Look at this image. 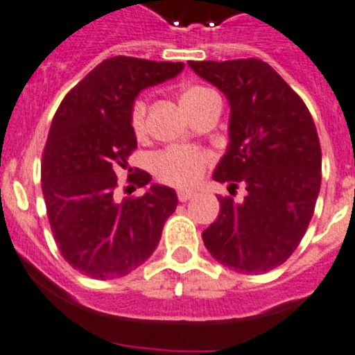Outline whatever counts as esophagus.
Listing matches in <instances>:
<instances>
[{
    "label": "esophagus",
    "mask_w": 355,
    "mask_h": 355,
    "mask_svg": "<svg viewBox=\"0 0 355 355\" xmlns=\"http://www.w3.org/2000/svg\"><path fill=\"white\" fill-rule=\"evenodd\" d=\"M178 200L180 201H187V200H193L194 196H196V193H193V191H185V189H178Z\"/></svg>",
    "instance_id": "obj_1"
}]
</instances>
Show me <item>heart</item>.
<instances>
[{
    "label": "heart",
    "mask_w": 355,
    "mask_h": 355,
    "mask_svg": "<svg viewBox=\"0 0 355 355\" xmlns=\"http://www.w3.org/2000/svg\"><path fill=\"white\" fill-rule=\"evenodd\" d=\"M212 94L207 90L205 86H185L180 94L182 106L187 111L193 110L198 102L203 97ZM146 101L143 97H138L132 102L130 107V127L132 132L141 138L146 132ZM210 157L196 148H182V146H171L166 148L152 159V168L154 173L157 175L159 180L166 184L178 185V187H191L198 184L200 178L205 173V168L209 164Z\"/></svg>",
    "instance_id": "1"
}]
</instances>
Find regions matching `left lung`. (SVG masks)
<instances>
[{"instance_id": "8db88e82", "label": "left lung", "mask_w": 355, "mask_h": 355, "mask_svg": "<svg viewBox=\"0 0 355 355\" xmlns=\"http://www.w3.org/2000/svg\"><path fill=\"white\" fill-rule=\"evenodd\" d=\"M230 104L228 146L212 178L237 182L241 203L219 200V216L201 233L209 253L242 274L285 263L304 237L320 193L322 150L302 98L257 58L189 62Z\"/></svg>"}]
</instances>
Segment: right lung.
<instances>
[{"label":"right lung","instance_id":"1","mask_svg":"<svg viewBox=\"0 0 355 355\" xmlns=\"http://www.w3.org/2000/svg\"><path fill=\"white\" fill-rule=\"evenodd\" d=\"M184 63L114 56L65 95L42 155V193L54 241L76 270L94 279L127 276L145 263L175 212L177 193L152 184L139 198L114 200L116 170L136 146L130 107L139 92L164 83ZM152 180L136 175L138 187Z\"/></svg>","mask_w":355,"mask_h":355}]
</instances>
